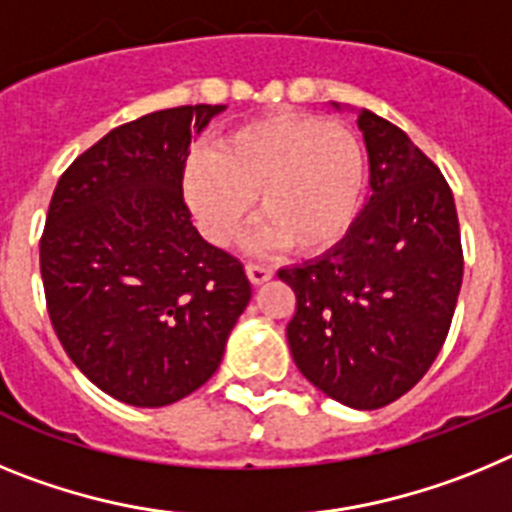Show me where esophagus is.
<instances>
[{
	"mask_svg": "<svg viewBox=\"0 0 512 512\" xmlns=\"http://www.w3.org/2000/svg\"><path fill=\"white\" fill-rule=\"evenodd\" d=\"M246 274L251 279V284H264L274 277V269L266 264H256V261H248L246 264Z\"/></svg>",
	"mask_w": 512,
	"mask_h": 512,
	"instance_id": "obj_1",
	"label": "esophagus"
}]
</instances>
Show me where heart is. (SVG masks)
Segmentation results:
<instances>
[{"label": "heart", "mask_w": 512, "mask_h": 512, "mask_svg": "<svg viewBox=\"0 0 512 512\" xmlns=\"http://www.w3.org/2000/svg\"><path fill=\"white\" fill-rule=\"evenodd\" d=\"M364 184L359 135L343 122L305 112L243 122L217 140L215 151L192 153L184 166L189 207L217 246L238 235L259 194V246L328 251L354 225Z\"/></svg>", "instance_id": "b5f03b06"}]
</instances>
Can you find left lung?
<instances>
[{"mask_svg": "<svg viewBox=\"0 0 512 512\" xmlns=\"http://www.w3.org/2000/svg\"><path fill=\"white\" fill-rule=\"evenodd\" d=\"M359 130L372 187L364 212L338 246L279 269V279L297 297L287 341L302 377L348 408L377 410L413 390L436 361L464 253L438 166L374 112H359Z\"/></svg>", "mask_w": 512, "mask_h": 512, "instance_id": "1", "label": "left lung"}]
</instances>
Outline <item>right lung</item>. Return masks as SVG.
<instances>
[{
  "label": "right lung",
  "instance_id": "right-lung-1",
  "mask_svg": "<svg viewBox=\"0 0 512 512\" xmlns=\"http://www.w3.org/2000/svg\"><path fill=\"white\" fill-rule=\"evenodd\" d=\"M225 104H184L110 130L58 179L40 238L53 330L115 400L164 408L217 372L251 300L243 264L192 225L194 135Z\"/></svg>",
  "mask_w": 512,
  "mask_h": 512
}]
</instances>
